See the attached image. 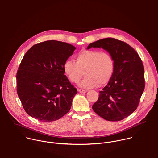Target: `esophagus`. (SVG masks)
Masks as SVG:
<instances>
[{
	"label": "esophagus",
	"instance_id": "34e87169",
	"mask_svg": "<svg viewBox=\"0 0 158 158\" xmlns=\"http://www.w3.org/2000/svg\"><path fill=\"white\" fill-rule=\"evenodd\" d=\"M78 91H79L80 93H85L86 92V90L81 89H78Z\"/></svg>",
	"mask_w": 158,
	"mask_h": 158
}]
</instances>
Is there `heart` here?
<instances>
[{
	"label": "heart",
	"instance_id": "b5f03b06",
	"mask_svg": "<svg viewBox=\"0 0 158 158\" xmlns=\"http://www.w3.org/2000/svg\"><path fill=\"white\" fill-rule=\"evenodd\" d=\"M75 62L67 60L64 72L73 83H78L85 74L86 77L79 86L90 89L109 82L115 70V61L107 52L98 50H83L75 57Z\"/></svg>",
	"mask_w": 158,
	"mask_h": 158
}]
</instances>
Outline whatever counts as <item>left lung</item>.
Segmentation results:
<instances>
[{"label":"left lung","instance_id":"8db88e82","mask_svg":"<svg viewBox=\"0 0 158 158\" xmlns=\"http://www.w3.org/2000/svg\"><path fill=\"white\" fill-rule=\"evenodd\" d=\"M102 48L114 57L115 70L107 85L99 91L93 110L108 121H120L137 108L144 89V70L136 51L127 43L107 38L90 43L87 49Z\"/></svg>","mask_w":158,"mask_h":158}]
</instances>
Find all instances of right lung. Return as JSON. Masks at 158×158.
<instances>
[{
	"mask_svg": "<svg viewBox=\"0 0 158 158\" xmlns=\"http://www.w3.org/2000/svg\"><path fill=\"white\" fill-rule=\"evenodd\" d=\"M75 49L51 40L38 43L26 52L17 73V91L29 115L52 122L70 110L77 89L64 75V65Z\"/></svg>",
	"mask_w": 158,
	"mask_h": 158,
	"instance_id": "right-lung-1",
	"label": "right lung"
}]
</instances>
